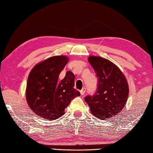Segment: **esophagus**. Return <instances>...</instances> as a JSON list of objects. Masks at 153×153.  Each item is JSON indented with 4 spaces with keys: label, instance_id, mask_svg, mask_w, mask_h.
Returning <instances> with one entry per match:
<instances>
[{
    "label": "esophagus",
    "instance_id": "esophagus-1",
    "mask_svg": "<svg viewBox=\"0 0 153 153\" xmlns=\"http://www.w3.org/2000/svg\"><path fill=\"white\" fill-rule=\"evenodd\" d=\"M85 91H86V89L84 88H83L82 90L80 91V94H81V95H84L85 94Z\"/></svg>",
    "mask_w": 153,
    "mask_h": 153
}]
</instances>
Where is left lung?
Returning <instances> with one entry per match:
<instances>
[{
  "instance_id": "8db88e82",
  "label": "left lung",
  "mask_w": 153,
  "mask_h": 153,
  "mask_svg": "<svg viewBox=\"0 0 153 153\" xmlns=\"http://www.w3.org/2000/svg\"><path fill=\"white\" fill-rule=\"evenodd\" d=\"M88 60L98 79L96 91L84 98L93 115L100 119L111 117L127 103L128 86L121 71L113 63L101 57L90 56Z\"/></svg>"
}]
</instances>
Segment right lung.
I'll list each match as a JSON object with an SVG mask.
<instances>
[{
    "label": "right lung",
    "mask_w": 153,
    "mask_h": 153,
    "mask_svg": "<svg viewBox=\"0 0 153 153\" xmlns=\"http://www.w3.org/2000/svg\"><path fill=\"white\" fill-rule=\"evenodd\" d=\"M68 62L66 56L50 58L32 69L27 81L26 97L36 114L55 120L64 114L65 108L80 93L74 88L75 76L68 71L58 82L59 75Z\"/></svg>",
    "instance_id": "1"
}]
</instances>
